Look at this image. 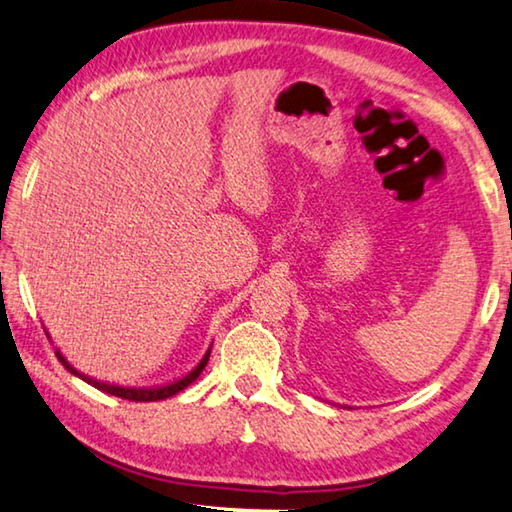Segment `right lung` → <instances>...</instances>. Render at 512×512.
I'll return each mask as SVG.
<instances>
[{
  "mask_svg": "<svg viewBox=\"0 0 512 512\" xmlns=\"http://www.w3.org/2000/svg\"><path fill=\"white\" fill-rule=\"evenodd\" d=\"M47 338H49V331H47ZM211 347L206 349V354L201 356L199 363L192 367L188 374H183V376H179V379H174V381L165 383V385H147V388H145V385H142V388H138V385H120V383H108V381L92 379V376L79 372L77 367H72L70 363H67V358L61 354V349H56V356H58V360H61L67 372L74 374V376H79L81 381H86L88 385H92V388L106 392V395H113V397H120V399H129V401H161V399H167V397H174L183 388H188V385L195 381L201 372H204V367L208 363V356H211Z\"/></svg>",
  "mask_w": 512,
  "mask_h": 512,
  "instance_id": "add662e5",
  "label": "right lung"
}]
</instances>
